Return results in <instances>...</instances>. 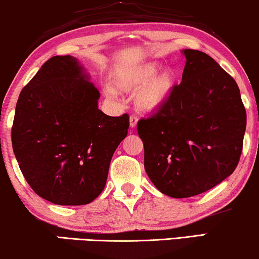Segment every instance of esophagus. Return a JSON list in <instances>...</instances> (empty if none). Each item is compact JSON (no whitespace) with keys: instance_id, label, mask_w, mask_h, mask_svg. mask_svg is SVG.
Returning a JSON list of instances; mask_svg holds the SVG:
<instances>
[{"instance_id":"obj_1","label":"esophagus","mask_w":259,"mask_h":259,"mask_svg":"<svg viewBox=\"0 0 259 259\" xmlns=\"http://www.w3.org/2000/svg\"><path fill=\"white\" fill-rule=\"evenodd\" d=\"M137 123H138V117H137V115L132 114L130 117V126L133 128V127L137 126Z\"/></svg>"}]
</instances>
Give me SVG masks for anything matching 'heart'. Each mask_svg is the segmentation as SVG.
I'll return each mask as SVG.
<instances>
[{
  "instance_id": "heart-1",
  "label": "heart",
  "mask_w": 259,
  "mask_h": 259,
  "mask_svg": "<svg viewBox=\"0 0 259 259\" xmlns=\"http://www.w3.org/2000/svg\"><path fill=\"white\" fill-rule=\"evenodd\" d=\"M161 66L155 62L118 69L112 73V80L119 91L130 93L139 89L134 96V104L144 114L155 113L169 102L176 86V76L171 70L159 72ZM105 93L114 97L117 91L110 85L105 86Z\"/></svg>"
}]
</instances>
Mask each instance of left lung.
<instances>
[{"label": "left lung", "instance_id": "obj_1", "mask_svg": "<svg viewBox=\"0 0 259 259\" xmlns=\"http://www.w3.org/2000/svg\"><path fill=\"white\" fill-rule=\"evenodd\" d=\"M182 54V81L169 102L138 122L146 173L174 198L207 192L234 173L246 127L234 78L204 52L186 49Z\"/></svg>", "mask_w": 259, "mask_h": 259}]
</instances>
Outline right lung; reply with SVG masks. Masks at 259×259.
Wrapping results in <instances>:
<instances>
[{
	"mask_svg": "<svg viewBox=\"0 0 259 259\" xmlns=\"http://www.w3.org/2000/svg\"><path fill=\"white\" fill-rule=\"evenodd\" d=\"M100 93L72 56H55L18 97L11 142L33 192L59 205L92 202L106 185L111 159L130 127L128 114L98 108Z\"/></svg>",
	"mask_w": 259,
	"mask_h": 259,
	"instance_id": "right-lung-1",
	"label": "right lung"
}]
</instances>
